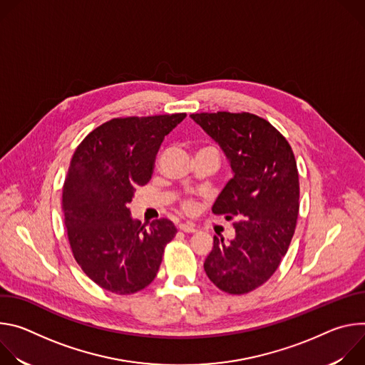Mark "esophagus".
<instances>
[{
	"mask_svg": "<svg viewBox=\"0 0 365 365\" xmlns=\"http://www.w3.org/2000/svg\"><path fill=\"white\" fill-rule=\"evenodd\" d=\"M179 230L183 231V232H195V231H196L195 225H193V224H189V222H186V224H179Z\"/></svg>",
	"mask_w": 365,
	"mask_h": 365,
	"instance_id": "obj_1",
	"label": "esophagus"
}]
</instances>
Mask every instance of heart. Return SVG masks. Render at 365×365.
Instances as JSON below:
<instances>
[{"mask_svg": "<svg viewBox=\"0 0 365 365\" xmlns=\"http://www.w3.org/2000/svg\"><path fill=\"white\" fill-rule=\"evenodd\" d=\"M180 206H182V210L187 214H193L196 211V202L192 197H185L180 202Z\"/></svg>", "mask_w": 365, "mask_h": 365, "instance_id": "heart-1", "label": "heart"}]
</instances>
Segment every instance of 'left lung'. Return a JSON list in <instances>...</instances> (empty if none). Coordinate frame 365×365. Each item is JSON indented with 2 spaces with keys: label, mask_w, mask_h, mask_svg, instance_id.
<instances>
[{
  "label": "left lung",
  "mask_w": 365,
  "mask_h": 365,
  "mask_svg": "<svg viewBox=\"0 0 365 365\" xmlns=\"http://www.w3.org/2000/svg\"><path fill=\"white\" fill-rule=\"evenodd\" d=\"M224 150L234 178L212 206L237 220L235 238L214 237L203 269L230 294L264 284L279 269L299 215V173L289 141L267 120L250 113L190 115Z\"/></svg>",
  "instance_id": "left-lung-1"
}]
</instances>
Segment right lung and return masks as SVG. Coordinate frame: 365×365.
Listing matches in <instances>:
<instances>
[{
	"label": "right lung",
	"mask_w": 365,
	"mask_h": 365,
	"mask_svg": "<svg viewBox=\"0 0 365 365\" xmlns=\"http://www.w3.org/2000/svg\"><path fill=\"white\" fill-rule=\"evenodd\" d=\"M185 113L113 118L76 147L62 190L69 245L82 272L99 287L133 294L162 264L176 228L166 218L133 221L127 205L154 169L160 144Z\"/></svg>",
	"instance_id": "obj_1"
}]
</instances>
